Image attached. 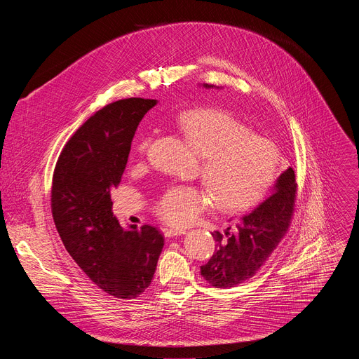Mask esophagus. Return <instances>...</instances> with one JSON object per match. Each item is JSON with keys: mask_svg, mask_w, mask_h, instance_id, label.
<instances>
[{"mask_svg": "<svg viewBox=\"0 0 359 359\" xmlns=\"http://www.w3.org/2000/svg\"><path fill=\"white\" fill-rule=\"evenodd\" d=\"M163 233H165L166 237H175V236L184 234L186 230H183V229H163Z\"/></svg>", "mask_w": 359, "mask_h": 359, "instance_id": "esophagus-1", "label": "esophagus"}]
</instances>
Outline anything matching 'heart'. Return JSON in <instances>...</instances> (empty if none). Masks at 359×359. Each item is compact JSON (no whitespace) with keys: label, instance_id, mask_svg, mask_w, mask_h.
Here are the masks:
<instances>
[{"label":"heart","instance_id":"heart-1","mask_svg":"<svg viewBox=\"0 0 359 359\" xmlns=\"http://www.w3.org/2000/svg\"><path fill=\"white\" fill-rule=\"evenodd\" d=\"M179 129L201 158L198 170L204 186H169L158 198L155 213L173 226H184L216 204L223 213L254 206L276 182L280 168L276 144L233 115L219 109H194L180 115ZM151 136L137 143L144 156Z\"/></svg>","mask_w":359,"mask_h":359}]
</instances>
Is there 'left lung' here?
<instances>
[{
    "mask_svg": "<svg viewBox=\"0 0 359 359\" xmlns=\"http://www.w3.org/2000/svg\"><path fill=\"white\" fill-rule=\"evenodd\" d=\"M295 200V175L288 168L259 206L233 222L224 233H213L216 250L200 267L203 278L216 288H229L255 276L287 234Z\"/></svg>",
    "mask_w": 359,
    "mask_h": 359,
    "instance_id": "obj_1",
    "label": "left lung"
}]
</instances>
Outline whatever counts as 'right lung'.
I'll list each match as a JSON object with an SVG mask.
<instances>
[{"label":"right lung","mask_w":359,"mask_h":359,"mask_svg":"<svg viewBox=\"0 0 359 359\" xmlns=\"http://www.w3.org/2000/svg\"><path fill=\"white\" fill-rule=\"evenodd\" d=\"M155 105L129 97L97 111L67 142L53 176L50 210L67 251L99 288L123 299L150 285L165 245L153 226L122 229L111 200L137 125Z\"/></svg>","instance_id":"obj_1"}]
</instances>
